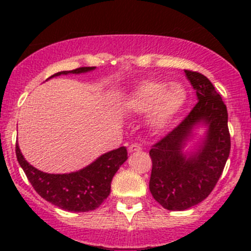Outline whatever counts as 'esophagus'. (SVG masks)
Here are the masks:
<instances>
[{"instance_id":"1","label":"esophagus","mask_w":251,"mask_h":251,"mask_svg":"<svg viewBox=\"0 0 251 251\" xmlns=\"http://www.w3.org/2000/svg\"><path fill=\"white\" fill-rule=\"evenodd\" d=\"M142 151V147L138 143H132L128 146V151L130 153H136V151Z\"/></svg>"}]
</instances>
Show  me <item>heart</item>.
Listing matches in <instances>:
<instances>
[{"label": "heart", "mask_w": 251, "mask_h": 251, "mask_svg": "<svg viewBox=\"0 0 251 251\" xmlns=\"http://www.w3.org/2000/svg\"><path fill=\"white\" fill-rule=\"evenodd\" d=\"M187 92L179 83L168 85L164 81L146 80L136 86L125 100L132 113H146L149 109V121L153 126L163 127L183 108Z\"/></svg>", "instance_id": "b5f03b06"}]
</instances>
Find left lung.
<instances>
[{"mask_svg": "<svg viewBox=\"0 0 251 251\" xmlns=\"http://www.w3.org/2000/svg\"><path fill=\"white\" fill-rule=\"evenodd\" d=\"M197 91L198 102L188 115L161 140L151 146L149 191L163 207L175 211L203 201L221 177L231 151L228 114L221 96L203 74L184 70ZM209 126L201 151L187 158L181 154L183 141L196 123Z\"/></svg>", "mask_w": 251, "mask_h": 251, "instance_id": "left-lung-1", "label": "left lung"}]
</instances>
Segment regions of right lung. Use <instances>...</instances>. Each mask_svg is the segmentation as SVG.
I'll return each instance as SVG.
<instances>
[{
  "mask_svg": "<svg viewBox=\"0 0 251 251\" xmlns=\"http://www.w3.org/2000/svg\"><path fill=\"white\" fill-rule=\"evenodd\" d=\"M93 69L95 67H81L69 72H59L50 77L62 74H80ZM16 154L18 163L37 194L60 209L75 212L97 209L108 198L111 179L127 159V151L125 147H120L103 154L91 165L77 173L53 175L42 173L30 165L20 153L18 143Z\"/></svg>",
  "mask_w": 251,
  "mask_h": 251,
  "instance_id": "1",
  "label": "right lung"
}]
</instances>
